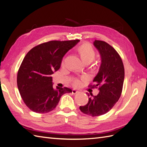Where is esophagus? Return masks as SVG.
I'll list each match as a JSON object with an SVG mask.
<instances>
[{
    "mask_svg": "<svg viewBox=\"0 0 147 147\" xmlns=\"http://www.w3.org/2000/svg\"><path fill=\"white\" fill-rule=\"evenodd\" d=\"M77 92H78V91H77V90H72V94H77Z\"/></svg>",
    "mask_w": 147,
    "mask_h": 147,
    "instance_id": "1",
    "label": "esophagus"
}]
</instances>
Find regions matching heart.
<instances>
[{
    "label": "heart",
    "mask_w": 147,
    "mask_h": 147,
    "mask_svg": "<svg viewBox=\"0 0 147 147\" xmlns=\"http://www.w3.org/2000/svg\"><path fill=\"white\" fill-rule=\"evenodd\" d=\"M76 51L80 57L81 59L85 64H90L95 59L96 56V52L94 48L89 43H83L77 47ZM80 84V79H75L74 81V84L75 86H79Z\"/></svg>",
    "instance_id": "heart-1"
}]
</instances>
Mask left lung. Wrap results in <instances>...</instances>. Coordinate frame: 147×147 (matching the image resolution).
<instances>
[{"instance_id": "8db88e82", "label": "left lung", "mask_w": 147, "mask_h": 147, "mask_svg": "<svg viewBox=\"0 0 147 147\" xmlns=\"http://www.w3.org/2000/svg\"><path fill=\"white\" fill-rule=\"evenodd\" d=\"M94 45L100 53L101 64L93 80L95 84L89 86L98 87L99 92L97 96L91 95L92 97L89 98L88 104L80 107V110L84 114L97 117L109 112L119 100L123 90L124 68L121 57L109 43L95 40Z\"/></svg>"}]
</instances>
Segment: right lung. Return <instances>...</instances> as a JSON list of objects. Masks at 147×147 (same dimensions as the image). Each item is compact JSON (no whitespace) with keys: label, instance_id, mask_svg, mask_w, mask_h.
<instances>
[{"label":"right lung","instance_id":"1","mask_svg":"<svg viewBox=\"0 0 147 147\" xmlns=\"http://www.w3.org/2000/svg\"><path fill=\"white\" fill-rule=\"evenodd\" d=\"M79 40H52L34 47L26 54L17 75V85L26 106L34 112L54 110L68 88L53 86L51 75L59 70L63 57Z\"/></svg>","mask_w":147,"mask_h":147}]
</instances>
